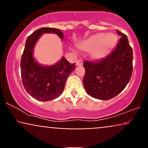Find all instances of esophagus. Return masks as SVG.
Masks as SVG:
<instances>
[{"instance_id":"1","label":"esophagus","mask_w":148,"mask_h":148,"mask_svg":"<svg viewBox=\"0 0 148 148\" xmlns=\"http://www.w3.org/2000/svg\"><path fill=\"white\" fill-rule=\"evenodd\" d=\"M76 66H81L83 64V60H78L76 61Z\"/></svg>"}]
</instances>
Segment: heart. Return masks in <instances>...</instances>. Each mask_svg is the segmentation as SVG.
<instances>
[{
	"label": "heart",
	"mask_w": 148,
	"mask_h": 148,
	"mask_svg": "<svg viewBox=\"0 0 148 148\" xmlns=\"http://www.w3.org/2000/svg\"><path fill=\"white\" fill-rule=\"evenodd\" d=\"M118 37L114 33H97L90 37L79 45V48L86 51H90L93 59H101L106 57L116 44Z\"/></svg>",
	"instance_id": "heart-1"
}]
</instances>
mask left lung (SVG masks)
Returning <instances> with one entry per match:
<instances>
[{
  "instance_id": "8db88e82",
  "label": "left lung",
  "mask_w": 148,
  "mask_h": 148,
  "mask_svg": "<svg viewBox=\"0 0 148 148\" xmlns=\"http://www.w3.org/2000/svg\"><path fill=\"white\" fill-rule=\"evenodd\" d=\"M120 39L108 56L97 62L85 61L84 86L92 97L108 100L120 94L132 77L133 51L126 35L117 30Z\"/></svg>"
}]
</instances>
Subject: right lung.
I'll use <instances>...</instances> for the list:
<instances>
[{
  "instance_id": "right-lung-1",
  "label": "right lung",
  "mask_w": 148,
  "mask_h": 148,
  "mask_svg": "<svg viewBox=\"0 0 148 148\" xmlns=\"http://www.w3.org/2000/svg\"><path fill=\"white\" fill-rule=\"evenodd\" d=\"M56 33L63 39L60 29L44 27L35 30L28 37L21 60L22 83L30 95L39 101H51L58 97L64 90L66 81L75 69V64H71L62 57L52 66H42L37 63L33 56L34 47L43 33Z\"/></svg>"
}]
</instances>
